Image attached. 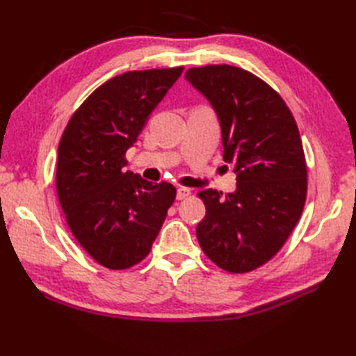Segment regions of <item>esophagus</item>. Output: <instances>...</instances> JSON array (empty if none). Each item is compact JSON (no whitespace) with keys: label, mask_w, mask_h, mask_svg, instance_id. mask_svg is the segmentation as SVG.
<instances>
[{"label":"esophagus","mask_w":356,"mask_h":356,"mask_svg":"<svg viewBox=\"0 0 356 356\" xmlns=\"http://www.w3.org/2000/svg\"><path fill=\"white\" fill-rule=\"evenodd\" d=\"M190 194H191V191L188 190V188H179L177 193H176V199H177V200H184V199H186Z\"/></svg>","instance_id":"obj_1"}]
</instances>
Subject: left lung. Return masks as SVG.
I'll return each mask as SVG.
<instances>
[{"mask_svg":"<svg viewBox=\"0 0 356 356\" xmlns=\"http://www.w3.org/2000/svg\"><path fill=\"white\" fill-rule=\"evenodd\" d=\"M185 79L213 105L223 161L237 174L234 193H199L207 216L197 240L218 268L243 274L282 249L303 213L307 170L298 127L282 96L251 72L207 65Z\"/></svg>","mask_w":356,"mask_h":356,"instance_id":"1","label":"left lung"}]
</instances>
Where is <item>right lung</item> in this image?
Listing matches in <instances>:
<instances>
[{
    "label": "right lung",
    "instance_id": "right-lung-1",
    "mask_svg": "<svg viewBox=\"0 0 356 356\" xmlns=\"http://www.w3.org/2000/svg\"><path fill=\"white\" fill-rule=\"evenodd\" d=\"M184 72H127L104 82L73 113L59 140L56 191L72 234L108 269H127L149 254L176 199L168 182L125 171V153Z\"/></svg>",
    "mask_w": 356,
    "mask_h": 356
}]
</instances>
